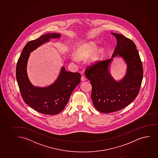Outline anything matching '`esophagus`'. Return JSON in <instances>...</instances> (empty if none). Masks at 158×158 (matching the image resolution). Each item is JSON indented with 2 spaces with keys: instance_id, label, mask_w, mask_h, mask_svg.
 <instances>
[{
  "instance_id": "esophagus-1",
  "label": "esophagus",
  "mask_w": 158,
  "mask_h": 158,
  "mask_svg": "<svg viewBox=\"0 0 158 158\" xmlns=\"http://www.w3.org/2000/svg\"><path fill=\"white\" fill-rule=\"evenodd\" d=\"M86 80V78L85 77H84V76H82L81 77V81L84 82V81H85Z\"/></svg>"
}]
</instances>
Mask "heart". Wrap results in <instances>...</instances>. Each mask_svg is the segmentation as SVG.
<instances>
[{
	"mask_svg": "<svg viewBox=\"0 0 158 158\" xmlns=\"http://www.w3.org/2000/svg\"><path fill=\"white\" fill-rule=\"evenodd\" d=\"M96 48L97 44L94 41L86 42L81 44L78 47L76 51V55L79 58H84L89 56V55H90L93 53V54L91 55V56L89 58V61L91 64L96 63L100 60L102 52L101 49H97L96 51ZM72 60L73 61L76 63H78L79 61L78 58L75 56L72 57Z\"/></svg>",
	"mask_w": 158,
	"mask_h": 158,
	"instance_id": "1",
	"label": "heart"
}]
</instances>
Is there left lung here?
<instances>
[{
    "label": "left lung",
    "instance_id": "obj_1",
    "mask_svg": "<svg viewBox=\"0 0 158 158\" xmlns=\"http://www.w3.org/2000/svg\"><path fill=\"white\" fill-rule=\"evenodd\" d=\"M117 40L112 57L102 60L85 71L92 86L91 98L98 111L114 112L127 106L138 96L143 78V66L134 42L123 35L111 33ZM121 58L127 65L126 74L120 80L111 75L114 58Z\"/></svg>",
    "mask_w": 158,
    "mask_h": 158
}]
</instances>
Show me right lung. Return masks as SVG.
<instances>
[{
  "label": "right lung",
  "mask_w": 158,
  "mask_h": 158,
  "mask_svg": "<svg viewBox=\"0 0 158 158\" xmlns=\"http://www.w3.org/2000/svg\"><path fill=\"white\" fill-rule=\"evenodd\" d=\"M60 38V33H48L26 44L18 59L16 66L17 82L26 104L38 112L55 115L63 110L75 88L81 82L78 73L65 71L62 66L56 80L45 87L34 86L27 72L28 60L31 52L52 39Z\"/></svg>",
  "instance_id": "add662e5"
}]
</instances>
